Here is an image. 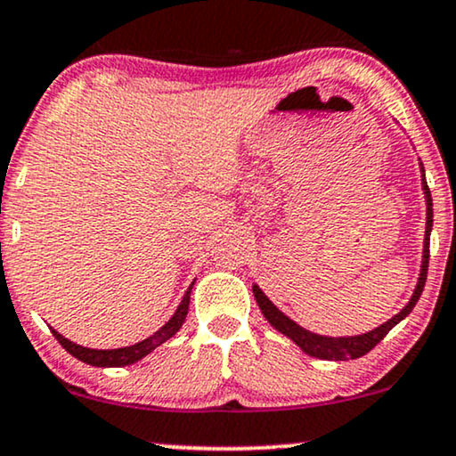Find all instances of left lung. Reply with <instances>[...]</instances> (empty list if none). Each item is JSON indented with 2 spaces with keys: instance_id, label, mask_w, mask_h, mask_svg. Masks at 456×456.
<instances>
[{
  "instance_id": "1",
  "label": "left lung",
  "mask_w": 456,
  "mask_h": 456,
  "mask_svg": "<svg viewBox=\"0 0 456 456\" xmlns=\"http://www.w3.org/2000/svg\"><path fill=\"white\" fill-rule=\"evenodd\" d=\"M421 171H423V192H425V205H428V222H425V239H423V262H421V274H419V282L415 287V293L409 304H406L402 310L395 314L394 318H389L387 322L379 324L377 329L369 330V333L362 335H354V337H327V335H316L312 330H305L304 327H299L297 322H293L291 318L282 314V312L276 307L272 301L265 297L262 289L257 285H253V295H256V301L262 310V314L265 316L272 327H274L279 333L287 335L289 339H293L301 350H304L307 356H314L321 360H356L364 354H369L372 347H375L379 341L386 337L389 330H392L395 324L400 321H404L406 316L411 314L412 307L417 305L419 297H421L423 287H425V279H428V265H429V234H431V224H434V209H431V192L428 182H425V169L421 163Z\"/></svg>"
}]
</instances>
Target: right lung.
Returning a JSON list of instances; mask_svg holds the SVG:
<instances>
[{
	"label": "right lung",
	"mask_w": 456,
	"mask_h": 456,
	"mask_svg": "<svg viewBox=\"0 0 456 456\" xmlns=\"http://www.w3.org/2000/svg\"><path fill=\"white\" fill-rule=\"evenodd\" d=\"M192 285H194V282H192ZM192 285L188 287L186 295L182 297L180 305H177V310H175V314L171 316L169 321L165 322L155 335H151L149 339L140 341V344H134V346H127V347H117V350H92V347H84V346L73 344V341H69L67 337H62L54 329H52V333H54L58 344H61L64 350L70 354V356H75L77 360H81V362H86V364H92V366H127V364H134V362H138V360L144 358L146 354L157 350L159 346L165 344L167 339H171V337H174L177 330L182 329V324H184L186 314H188V304H191Z\"/></svg>",
	"instance_id": "1"
}]
</instances>
